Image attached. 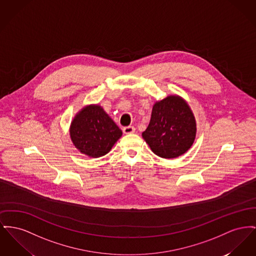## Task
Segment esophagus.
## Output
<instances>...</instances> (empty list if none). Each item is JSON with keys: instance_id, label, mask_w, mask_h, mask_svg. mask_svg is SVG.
Returning <instances> with one entry per match:
<instances>
[{"instance_id": "34e87169", "label": "esophagus", "mask_w": 256, "mask_h": 256, "mask_svg": "<svg viewBox=\"0 0 256 256\" xmlns=\"http://www.w3.org/2000/svg\"><path fill=\"white\" fill-rule=\"evenodd\" d=\"M122 132L124 134H134L136 132V128L132 126H124L122 128Z\"/></svg>"}]
</instances>
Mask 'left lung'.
<instances>
[{
	"mask_svg": "<svg viewBox=\"0 0 256 256\" xmlns=\"http://www.w3.org/2000/svg\"><path fill=\"white\" fill-rule=\"evenodd\" d=\"M194 114L186 102L169 96L154 104L143 138L156 156L174 158L188 150L196 138Z\"/></svg>",
	"mask_w": 256,
	"mask_h": 256,
	"instance_id": "obj_1",
	"label": "left lung"
}]
</instances>
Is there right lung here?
<instances>
[{
  "instance_id": "add662e5",
  "label": "right lung",
  "mask_w": 256,
  "mask_h": 256,
  "mask_svg": "<svg viewBox=\"0 0 256 256\" xmlns=\"http://www.w3.org/2000/svg\"><path fill=\"white\" fill-rule=\"evenodd\" d=\"M70 132L76 148L92 158L104 156L122 136L119 126L98 106L83 108L72 120Z\"/></svg>"
}]
</instances>
